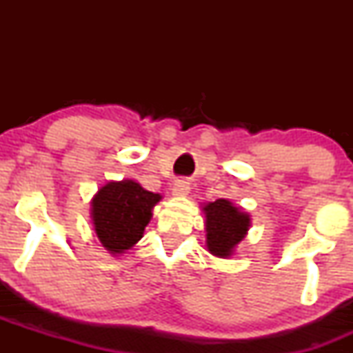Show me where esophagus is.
Wrapping results in <instances>:
<instances>
[{
	"mask_svg": "<svg viewBox=\"0 0 353 353\" xmlns=\"http://www.w3.org/2000/svg\"><path fill=\"white\" fill-rule=\"evenodd\" d=\"M189 190H190V184H189L188 181L177 179L176 182H174V188H172V194H174V196H179V197L188 196Z\"/></svg>",
	"mask_w": 353,
	"mask_h": 353,
	"instance_id": "34e87169",
	"label": "esophagus"
}]
</instances>
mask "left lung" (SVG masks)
Masks as SVG:
<instances>
[{"instance_id":"1","label":"left lung","mask_w":353,"mask_h":353,"mask_svg":"<svg viewBox=\"0 0 353 353\" xmlns=\"http://www.w3.org/2000/svg\"><path fill=\"white\" fill-rule=\"evenodd\" d=\"M204 212L209 252L216 257H229L249 230V216L225 199L209 202Z\"/></svg>"}]
</instances>
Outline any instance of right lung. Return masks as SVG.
Wrapping results in <instances>:
<instances>
[{
	"label": "right lung",
	"mask_w": 353,
	"mask_h": 353,
	"mask_svg": "<svg viewBox=\"0 0 353 353\" xmlns=\"http://www.w3.org/2000/svg\"><path fill=\"white\" fill-rule=\"evenodd\" d=\"M159 194L149 192L134 181L108 182L92 199V224L101 244L111 254L131 249L143 237Z\"/></svg>",
	"instance_id": "right-lung-1"
}]
</instances>
